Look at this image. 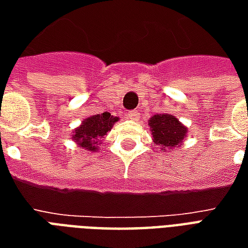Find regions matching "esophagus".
<instances>
[{
    "mask_svg": "<svg viewBox=\"0 0 248 248\" xmlns=\"http://www.w3.org/2000/svg\"><path fill=\"white\" fill-rule=\"evenodd\" d=\"M126 117L129 119H131V121H137V119L140 118V113H138L137 110H130V111L126 113Z\"/></svg>",
    "mask_w": 248,
    "mask_h": 248,
    "instance_id": "34e87169",
    "label": "esophagus"
}]
</instances>
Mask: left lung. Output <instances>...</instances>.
Segmentation results:
<instances>
[{"mask_svg":"<svg viewBox=\"0 0 248 248\" xmlns=\"http://www.w3.org/2000/svg\"><path fill=\"white\" fill-rule=\"evenodd\" d=\"M153 140L163 149H171L181 145L187 130L175 117L170 114H156L150 119Z\"/></svg>","mask_w":248,"mask_h":248,"instance_id":"8db88e82","label":"left lung"}]
</instances>
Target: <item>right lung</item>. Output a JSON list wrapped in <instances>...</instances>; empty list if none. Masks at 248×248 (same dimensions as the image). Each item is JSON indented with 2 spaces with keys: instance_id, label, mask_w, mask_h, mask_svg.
<instances>
[{
  "instance_id": "right-lung-1",
  "label": "right lung",
  "mask_w": 248,
  "mask_h": 248,
  "mask_svg": "<svg viewBox=\"0 0 248 248\" xmlns=\"http://www.w3.org/2000/svg\"><path fill=\"white\" fill-rule=\"evenodd\" d=\"M118 121L117 117H113L108 113L92 115L85 119L82 124L73 131V138L82 149L95 151L98 140L103 138L108 131L111 130L113 124Z\"/></svg>"
}]
</instances>
